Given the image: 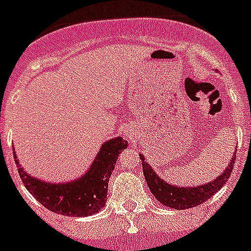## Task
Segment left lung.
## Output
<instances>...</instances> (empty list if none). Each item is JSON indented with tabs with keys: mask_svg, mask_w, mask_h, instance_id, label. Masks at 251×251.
Segmentation results:
<instances>
[{
	"mask_svg": "<svg viewBox=\"0 0 251 251\" xmlns=\"http://www.w3.org/2000/svg\"><path fill=\"white\" fill-rule=\"evenodd\" d=\"M142 159V167H143V175L146 177L147 185L150 190L155 195V198L167 207L175 208V210H186L191 207L202 204L206 202L207 199H210L215 193H218L224 185L226 183L228 178L230 177L232 169H233L234 161H236V152L232 156V160L229 161L226 171L222 175L216 177L214 181L207 182L206 185H199V186L193 187H179L175 185H169L165 182L164 179H161L156 175V172L153 171L149 163H146V159L143 155H139Z\"/></svg>",
	"mask_w": 251,
	"mask_h": 251,
	"instance_id": "8db88e82",
	"label": "left lung"
}]
</instances>
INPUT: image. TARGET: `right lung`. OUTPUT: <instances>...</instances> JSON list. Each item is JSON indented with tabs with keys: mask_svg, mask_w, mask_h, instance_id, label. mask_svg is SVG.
<instances>
[{
	"mask_svg": "<svg viewBox=\"0 0 251 251\" xmlns=\"http://www.w3.org/2000/svg\"><path fill=\"white\" fill-rule=\"evenodd\" d=\"M127 142L121 137L104 142L90 169L80 178L70 182L52 183L29 176L21 167L14 152L18 173L23 185L45 208L66 216H91L100 211L106 203L108 182L121 151Z\"/></svg>",
	"mask_w": 251,
	"mask_h": 251,
	"instance_id": "add662e5",
	"label": "right lung"
}]
</instances>
